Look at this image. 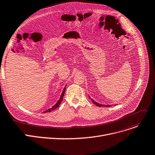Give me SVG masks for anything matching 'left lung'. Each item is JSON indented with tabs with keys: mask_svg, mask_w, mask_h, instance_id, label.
<instances>
[{
	"mask_svg": "<svg viewBox=\"0 0 155 155\" xmlns=\"http://www.w3.org/2000/svg\"><path fill=\"white\" fill-rule=\"evenodd\" d=\"M89 96V95H88ZM89 98H90V99H91V101H92V103L94 104H95V105H96L97 106H98V107H111L112 105H103V104H99V103H98V102H97V101H95L94 100H93L92 98H91V97L89 96ZM117 105V104H116ZM114 106V105H113Z\"/></svg>",
	"mask_w": 155,
	"mask_h": 155,
	"instance_id": "8db88e82",
	"label": "left lung"
}]
</instances>
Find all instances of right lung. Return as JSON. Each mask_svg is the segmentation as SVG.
Here are the masks:
<instances>
[{
  "instance_id": "obj_1",
  "label": "right lung",
  "mask_w": 155,
  "mask_h": 155,
  "mask_svg": "<svg viewBox=\"0 0 155 155\" xmlns=\"http://www.w3.org/2000/svg\"><path fill=\"white\" fill-rule=\"evenodd\" d=\"M66 86H67V85H65V87H64V90H63V91H62V93H61V95H60V97L59 100L57 101V102L56 103V104H55L52 107H51V108H48V110L44 111V113L50 112L51 111H52V110L56 109L57 108H58V107H59V105L61 104V102L62 101V100H63V97H64V94H65V89H66Z\"/></svg>"
}]
</instances>
